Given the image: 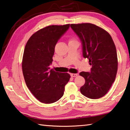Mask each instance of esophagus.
I'll list each match as a JSON object with an SVG mask.
<instances>
[{"label": "esophagus", "instance_id": "obj_1", "mask_svg": "<svg viewBox=\"0 0 130 130\" xmlns=\"http://www.w3.org/2000/svg\"><path fill=\"white\" fill-rule=\"evenodd\" d=\"M78 75V74H71V77H76Z\"/></svg>", "mask_w": 130, "mask_h": 130}]
</instances>
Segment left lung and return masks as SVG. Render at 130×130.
Returning a JSON list of instances; mask_svg holds the SVG:
<instances>
[{
    "mask_svg": "<svg viewBox=\"0 0 130 130\" xmlns=\"http://www.w3.org/2000/svg\"><path fill=\"white\" fill-rule=\"evenodd\" d=\"M71 28L82 46L83 56L89 59L90 72H81L86 82L80 88L84 96L96 99L104 96L114 82L118 70L117 50L111 35L91 23L72 24Z\"/></svg>",
    "mask_w": 130,
    "mask_h": 130,
    "instance_id": "obj_1",
    "label": "left lung"
}]
</instances>
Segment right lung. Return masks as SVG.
<instances>
[{
  "mask_svg": "<svg viewBox=\"0 0 130 130\" xmlns=\"http://www.w3.org/2000/svg\"><path fill=\"white\" fill-rule=\"evenodd\" d=\"M70 24L49 26L36 32L24 48L22 70L26 85L36 99L45 104L63 96L70 75L50 70L55 47L67 31Z\"/></svg>",
  "mask_w": 130,
  "mask_h": 130,
  "instance_id": "add662e5",
  "label": "right lung"
}]
</instances>
